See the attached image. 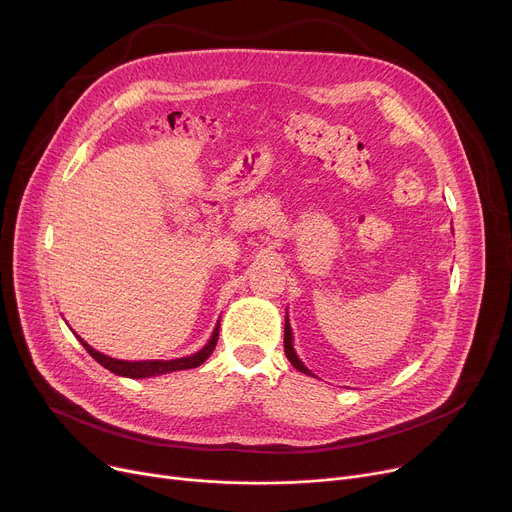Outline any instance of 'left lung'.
<instances>
[{"mask_svg":"<svg viewBox=\"0 0 512 512\" xmlns=\"http://www.w3.org/2000/svg\"><path fill=\"white\" fill-rule=\"evenodd\" d=\"M283 348H285V356L289 358V362L294 364V367H296L300 373L312 375L310 369L304 367V362L298 358V354H296V350H294V336H291V326H289V320H287V318H285V332H283ZM312 377H314V375H312Z\"/></svg>","mask_w":512,"mask_h":512,"instance_id":"1","label":"left lung"}]
</instances>
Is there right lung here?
I'll use <instances>...</instances> for the list:
<instances>
[{"label":"right lung","instance_id":"obj_1","mask_svg":"<svg viewBox=\"0 0 512 512\" xmlns=\"http://www.w3.org/2000/svg\"><path fill=\"white\" fill-rule=\"evenodd\" d=\"M218 326H221V322L216 324L210 340L196 354H190V356H184V358H174V360H117V358H111V356H105V354L97 352L81 336H77V338L87 348V352L107 371H111L119 377L145 379V377H158V375H166V373H174V371H186V369L200 367V364L212 354V350L218 342Z\"/></svg>","mask_w":512,"mask_h":512}]
</instances>
